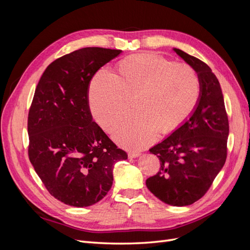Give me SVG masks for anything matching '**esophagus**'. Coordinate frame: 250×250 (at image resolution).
<instances>
[{
    "label": "esophagus",
    "mask_w": 250,
    "mask_h": 250,
    "mask_svg": "<svg viewBox=\"0 0 250 250\" xmlns=\"http://www.w3.org/2000/svg\"><path fill=\"white\" fill-rule=\"evenodd\" d=\"M141 155L140 152H138V151H130L129 153H128V156H129L130 158H135V157H139Z\"/></svg>",
    "instance_id": "esophagus-1"
}]
</instances>
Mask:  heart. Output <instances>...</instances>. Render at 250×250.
Segmentation results:
<instances>
[{
  "mask_svg": "<svg viewBox=\"0 0 250 250\" xmlns=\"http://www.w3.org/2000/svg\"><path fill=\"white\" fill-rule=\"evenodd\" d=\"M117 74L98 73L89 86V108L96 122L110 131L136 100L137 113L113 129L120 145L140 149L160 130L176 129L192 115L200 97V82L190 65L176 64L153 53L121 60Z\"/></svg>",
  "mask_w": 250,
  "mask_h": 250,
  "instance_id": "b5f03b06",
  "label": "heart"
}]
</instances>
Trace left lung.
Wrapping results in <instances>:
<instances>
[{
    "label": "left lung",
    "mask_w": 250,
    "mask_h": 250,
    "mask_svg": "<svg viewBox=\"0 0 250 250\" xmlns=\"http://www.w3.org/2000/svg\"><path fill=\"white\" fill-rule=\"evenodd\" d=\"M173 50L197 73L200 97L190 118L149 149L161 168L146 186L163 202L185 207L199 200L223 168L229 126L220 83L210 67L184 51Z\"/></svg>",
    "instance_id": "8db88e82"
}]
</instances>
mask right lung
<instances>
[{"label": "right lung", "mask_w": 250, "mask_h": 250, "mask_svg": "<svg viewBox=\"0 0 250 250\" xmlns=\"http://www.w3.org/2000/svg\"><path fill=\"white\" fill-rule=\"evenodd\" d=\"M121 50L82 48L54 60L36 86L28 115V154L49 193L85 208L100 201L113 181V166L127 158L93 121L88 88L101 66Z\"/></svg>", "instance_id": "add662e5"}]
</instances>
